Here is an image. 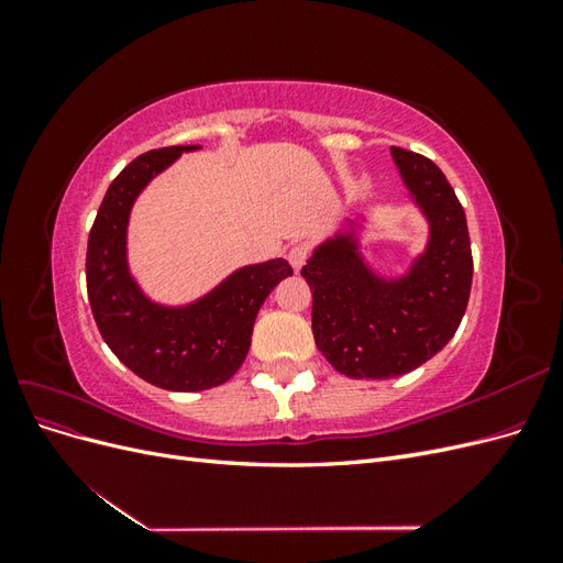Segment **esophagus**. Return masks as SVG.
Masks as SVG:
<instances>
[{
    "mask_svg": "<svg viewBox=\"0 0 563 563\" xmlns=\"http://www.w3.org/2000/svg\"><path fill=\"white\" fill-rule=\"evenodd\" d=\"M308 258H310V244L298 242V244H294L291 249H288V263H291V267L296 272L305 265V261H308Z\"/></svg>",
    "mask_w": 563,
    "mask_h": 563,
    "instance_id": "obj_1",
    "label": "esophagus"
}]
</instances>
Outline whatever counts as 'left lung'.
<instances>
[{"label": "left lung", "mask_w": 563, "mask_h": 563, "mask_svg": "<svg viewBox=\"0 0 563 563\" xmlns=\"http://www.w3.org/2000/svg\"><path fill=\"white\" fill-rule=\"evenodd\" d=\"M401 180L430 223V240L404 277L385 279L360 253L354 234L319 244L300 269L312 291V333L327 362L347 378H397L455 335L472 288L465 211L441 168L391 147Z\"/></svg>", "instance_id": "1"}]
</instances>
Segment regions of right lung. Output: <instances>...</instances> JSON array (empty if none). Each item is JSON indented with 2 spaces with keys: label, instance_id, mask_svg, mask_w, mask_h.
<instances>
[{
  "label": "right lung",
  "instance_id": "right-lung-1",
  "mask_svg": "<svg viewBox=\"0 0 563 563\" xmlns=\"http://www.w3.org/2000/svg\"><path fill=\"white\" fill-rule=\"evenodd\" d=\"M199 145L150 150L119 174L96 213L87 246V291L108 347L135 376L172 391L228 383L244 364L261 305L294 269L284 258L246 265L203 298L166 308L135 284L126 261V228L135 197Z\"/></svg>",
  "mask_w": 563,
  "mask_h": 563
}]
</instances>
